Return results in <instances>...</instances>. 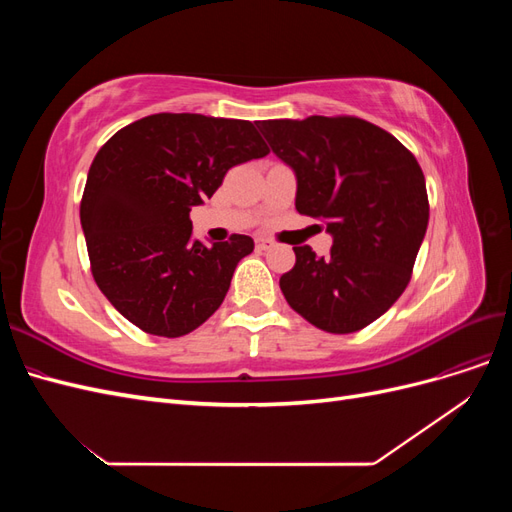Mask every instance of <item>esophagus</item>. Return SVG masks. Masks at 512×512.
Returning <instances> with one entry per match:
<instances>
[{
  "mask_svg": "<svg viewBox=\"0 0 512 512\" xmlns=\"http://www.w3.org/2000/svg\"><path fill=\"white\" fill-rule=\"evenodd\" d=\"M273 243L267 239V237H256V250L265 252V250H271Z\"/></svg>",
  "mask_w": 512,
  "mask_h": 512,
  "instance_id": "obj_1",
  "label": "esophagus"
}]
</instances>
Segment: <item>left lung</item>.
Wrapping results in <instances>:
<instances>
[{
    "mask_svg": "<svg viewBox=\"0 0 512 512\" xmlns=\"http://www.w3.org/2000/svg\"><path fill=\"white\" fill-rule=\"evenodd\" d=\"M297 177L294 207L322 218L327 256L292 247L280 277L288 305L327 333L378 320L406 290L429 222L423 170L393 134L359 117L256 121Z\"/></svg>",
    "mask_w": 512,
    "mask_h": 512,
    "instance_id": "8db88e82",
    "label": "left lung"
}]
</instances>
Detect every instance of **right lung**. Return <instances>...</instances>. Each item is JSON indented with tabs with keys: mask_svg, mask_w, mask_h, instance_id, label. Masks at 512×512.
<instances>
[{
	"mask_svg": "<svg viewBox=\"0 0 512 512\" xmlns=\"http://www.w3.org/2000/svg\"><path fill=\"white\" fill-rule=\"evenodd\" d=\"M252 121L158 113L108 138L91 162L81 200L91 273L138 329L181 337L218 309L254 239H192L190 211L232 166L265 158Z\"/></svg>",
	"mask_w": 512,
	"mask_h": 512,
	"instance_id": "add662e5",
	"label": "right lung"
}]
</instances>
